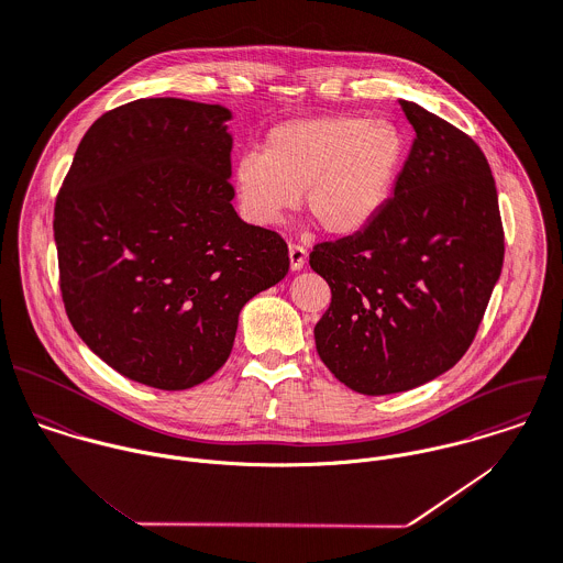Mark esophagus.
<instances>
[{"label": "esophagus", "instance_id": "esophagus-1", "mask_svg": "<svg viewBox=\"0 0 563 563\" xmlns=\"http://www.w3.org/2000/svg\"><path fill=\"white\" fill-rule=\"evenodd\" d=\"M306 257H308V251L299 244H290L288 246V260H290V271H301L303 264H306Z\"/></svg>", "mask_w": 563, "mask_h": 563}]
</instances>
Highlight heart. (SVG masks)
<instances>
[{
    "mask_svg": "<svg viewBox=\"0 0 563 563\" xmlns=\"http://www.w3.org/2000/svg\"><path fill=\"white\" fill-rule=\"evenodd\" d=\"M401 137L388 122L303 118L275 126L264 153L242 155L231 170L240 213L275 227L297 205L330 235L363 231L386 202L401 166Z\"/></svg>",
    "mask_w": 563,
    "mask_h": 563,
    "instance_id": "obj_1",
    "label": "heart"
}]
</instances>
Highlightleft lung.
I'll use <instances>...</instances> for the list:
<instances>
[{"instance_id":"left-lung-1","label":"left lung","mask_w":563,"mask_h":563,"mask_svg":"<svg viewBox=\"0 0 563 563\" xmlns=\"http://www.w3.org/2000/svg\"><path fill=\"white\" fill-rule=\"evenodd\" d=\"M415 140L390 198L358 233L317 244L332 290L314 328L325 367L363 395H390L452 369L503 271L492 168L472 137L399 100Z\"/></svg>"}]
</instances>
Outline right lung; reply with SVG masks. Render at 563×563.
I'll return each mask as SVG.
<instances>
[{
	"label": "right lung",
	"instance_id": "add662e5",
	"mask_svg": "<svg viewBox=\"0 0 563 563\" xmlns=\"http://www.w3.org/2000/svg\"><path fill=\"white\" fill-rule=\"evenodd\" d=\"M222 104L142 98L85 133L56 198L67 317L118 374L184 390L229 358L240 310L288 273V246L233 209Z\"/></svg>",
	"mask_w": 563,
	"mask_h": 563
}]
</instances>
